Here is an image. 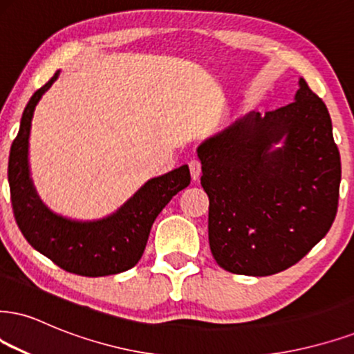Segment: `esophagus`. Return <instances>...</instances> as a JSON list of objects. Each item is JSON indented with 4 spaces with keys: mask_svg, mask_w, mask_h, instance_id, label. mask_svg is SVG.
Returning <instances> with one entry per match:
<instances>
[{
    "mask_svg": "<svg viewBox=\"0 0 354 354\" xmlns=\"http://www.w3.org/2000/svg\"><path fill=\"white\" fill-rule=\"evenodd\" d=\"M189 169H190V176L194 180H197L200 177V172H202V164H200V160L197 157H192L189 160Z\"/></svg>",
    "mask_w": 354,
    "mask_h": 354,
    "instance_id": "obj_1",
    "label": "esophagus"
}]
</instances>
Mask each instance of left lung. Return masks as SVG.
Returning a JSON list of instances; mask_svg holds the SVG:
<instances>
[{
	"instance_id": "8db88e82",
	"label": "left lung",
	"mask_w": 354,
	"mask_h": 354,
	"mask_svg": "<svg viewBox=\"0 0 354 354\" xmlns=\"http://www.w3.org/2000/svg\"><path fill=\"white\" fill-rule=\"evenodd\" d=\"M197 154L210 200V250L228 272L286 270L333 225L339 151L328 110L304 78L294 102L264 115L251 111L200 144Z\"/></svg>"
}]
</instances>
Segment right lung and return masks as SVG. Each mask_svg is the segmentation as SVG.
<instances>
[{
    "instance_id": "right-lung-1",
    "label": "right lung",
    "mask_w": 354,
    "mask_h": 354,
    "mask_svg": "<svg viewBox=\"0 0 354 354\" xmlns=\"http://www.w3.org/2000/svg\"><path fill=\"white\" fill-rule=\"evenodd\" d=\"M60 71L26 104L19 133L12 141L8 182L16 223L28 243L64 270L85 277L124 272L141 259L152 223L177 192L190 184L189 165L147 180L113 215L75 221L50 212L39 198L29 174V134L34 110Z\"/></svg>"
}]
</instances>
